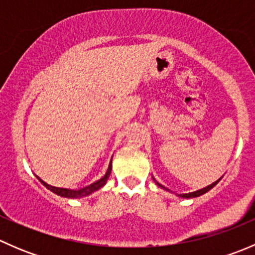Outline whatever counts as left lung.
<instances>
[{"label":"left lung","instance_id":"8db88e82","mask_svg":"<svg viewBox=\"0 0 255 255\" xmlns=\"http://www.w3.org/2000/svg\"><path fill=\"white\" fill-rule=\"evenodd\" d=\"M218 181H220V180H217V181H215V182H213V184L208 185V186L204 187V189H201V190H197V191H195V192H190V194H181V195H180V197H184V199H191V197H197V196H201V195L206 194L207 191H210V190L212 189V187L215 186V185L217 184ZM156 185H158V186H160L161 189H164V190H168V189H166V187H164L163 185H160V184H159V182H156Z\"/></svg>","mask_w":255,"mask_h":255}]
</instances>
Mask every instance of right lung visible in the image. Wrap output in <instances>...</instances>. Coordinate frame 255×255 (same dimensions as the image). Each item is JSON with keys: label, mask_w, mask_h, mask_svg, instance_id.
<instances>
[{"label": "right lung", "mask_w": 255, "mask_h": 255, "mask_svg": "<svg viewBox=\"0 0 255 255\" xmlns=\"http://www.w3.org/2000/svg\"><path fill=\"white\" fill-rule=\"evenodd\" d=\"M111 170H112V160H111V163H110L109 169H107L106 175L102 177V179L97 180V181L94 182V184L89 185V186H86V187H82V189H80V190H69V189H63V187L51 186V185H49V184H47V182L43 181V180H40L38 176L37 177L40 180V182H42V184L44 185V186L47 187V189L50 190V191H53L54 194L59 195V196H63V197L78 199V197L87 196V195L92 194V192H95V191H97V190H99V189H101V187L104 186L105 184H106L107 180H109L110 174H111Z\"/></svg>", "instance_id": "1"}]
</instances>
